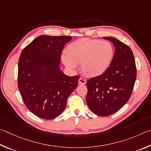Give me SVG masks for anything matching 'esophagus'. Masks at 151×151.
Listing matches in <instances>:
<instances>
[{
    "label": "esophagus",
    "mask_w": 151,
    "mask_h": 151,
    "mask_svg": "<svg viewBox=\"0 0 151 151\" xmlns=\"http://www.w3.org/2000/svg\"><path fill=\"white\" fill-rule=\"evenodd\" d=\"M78 83L79 85H85L86 83V80H85V79H83L82 78H80L78 80Z\"/></svg>",
    "instance_id": "esophagus-1"
}]
</instances>
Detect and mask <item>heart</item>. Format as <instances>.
I'll list each match as a JSON object with an SVG mask.
<instances>
[{
	"instance_id": "1",
	"label": "heart",
	"mask_w": 151,
	"mask_h": 151,
	"mask_svg": "<svg viewBox=\"0 0 151 151\" xmlns=\"http://www.w3.org/2000/svg\"><path fill=\"white\" fill-rule=\"evenodd\" d=\"M67 54L62 59L65 66L76 69L78 64L85 75L96 77L107 71L114 56V49L108 41L97 39L81 38L70 44L66 49Z\"/></svg>"
}]
</instances>
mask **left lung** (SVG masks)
<instances>
[{
	"instance_id": "obj_1",
	"label": "left lung",
	"mask_w": 151,
	"mask_h": 151,
	"mask_svg": "<svg viewBox=\"0 0 151 151\" xmlns=\"http://www.w3.org/2000/svg\"><path fill=\"white\" fill-rule=\"evenodd\" d=\"M115 46L109 68L86 83V101L92 112L106 117L118 111L130 98L137 78L134 55L127 45L115 38L104 37Z\"/></svg>"
}]
</instances>
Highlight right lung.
I'll return each mask as SVG.
<instances>
[{"label":"right lung","instance_id":"right-lung-1","mask_svg":"<svg viewBox=\"0 0 151 151\" xmlns=\"http://www.w3.org/2000/svg\"><path fill=\"white\" fill-rule=\"evenodd\" d=\"M71 38L42 35L21 52L18 89L26 107L40 118L49 120L59 116L78 87L80 76H66L60 69L63 47Z\"/></svg>","mask_w":151,"mask_h":151}]
</instances>
